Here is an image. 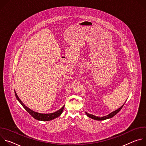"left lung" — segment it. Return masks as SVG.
Listing matches in <instances>:
<instances>
[{
    "mask_svg": "<svg viewBox=\"0 0 146 146\" xmlns=\"http://www.w3.org/2000/svg\"><path fill=\"white\" fill-rule=\"evenodd\" d=\"M125 102H126V101L125 102V103L123 104V105H122L119 108H118V109H117L116 110H115V111L111 112V113H110L109 114H108V115H106V116H103V117H98V116H96V115H92V114H89V113H87V112H86V115H87L88 117H90V118H92V119H95V120H98V121L105 120V119H109V118H112L113 117H114V115H115L121 110V109H122V107L123 106L124 104L125 103Z\"/></svg>",
    "mask_w": 146,
    "mask_h": 146,
    "instance_id": "1",
    "label": "left lung"
}]
</instances>
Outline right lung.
Instances as JSON below:
<instances>
[{"instance_id":"obj_1","label":"right lung","mask_w":146,"mask_h":146,"mask_svg":"<svg viewBox=\"0 0 146 146\" xmlns=\"http://www.w3.org/2000/svg\"><path fill=\"white\" fill-rule=\"evenodd\" d=\"M15 92V95L16 96V98L17 99V100H18V102L21 103L23 108L36 119H37L38 121H51L52 120L57 117H58L62 113L64 110L65 105L62 107L61 109H60L59 110H58V111L54 112V113H48V114H43V113H37L36 111H33L32 110L30 109L29 108H28L27 106H26L23 103V102L21 100V99L19 98V97L18 96L17 93L15 92V91L14 90Z\"/></svg>"}]
</instances>
